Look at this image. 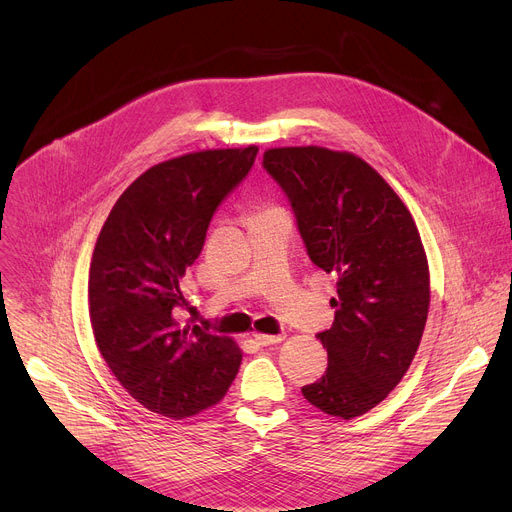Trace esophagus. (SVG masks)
Segmentation results:
<instances>
[{"label":"esophagus","instance_id":"34e87169","mask_svg":"<svg viewBox=\"0 0 512 512\" xmlns=\"http://www.w3.org/2000/svg\"><path fill=\"white\" fill-rule=\"evenodd\" d=\"M253 336H255V342L261 346H271L285 338V334H253Z\"/></svg>","mask_w":512,"mask_h":512}]
</instances>
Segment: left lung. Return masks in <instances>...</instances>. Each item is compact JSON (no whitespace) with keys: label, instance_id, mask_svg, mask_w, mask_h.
<instances>
[{"label":"left lung","instance_id":"8db88e82","mask_svg":"<svg viewBox=\"0 0 512 512\" xmlns=\"http://www.w3.org/2000/svg\"><path fill=\"white\" fill-rule=\"evenodd\" d=\"M265 172L285 192L314 265L332 273L338 298L318 338L328 369L304 397L352 419L377 407L403 379L429 310V271L411 212L395 190L348 152L277 148Z\"/></svg>","mask_w":512,"mask_h":512}]
</instances>
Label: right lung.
I'll return each instance as SVG.
<instances>
[{"label": "right lung", "instance_id": "add662e5", "mask_svg": "<svg viewBox=\"0 0 512 512\" xmlns=\"http://www.w3.org/2000/svg\"><path fill=\"white\" fill-rule=\"evenodd\" d=\"M257 152L206 150L150 168L119 196L97 239L93 334L123 389L154 413L196 415L221 401L239 373L243 354L231 338L180 324V281Z\"/></svg>", "mask_w": 512, "mask_h": 512}]
</instances>
